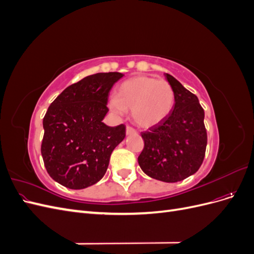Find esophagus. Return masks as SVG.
<instances>
[{
  "label": "esophagus",
  "instance_id": "34e87169",
  "mask_svg": "<svg viewBox=\"0 0 254 254\" xmlns=\"http://www.w3.org/2000/svg\"><path fill=\"white\" fill-rule=\"evenodd\" d=\"M126 133H127V134H133V133H136V131H135V130H134L132 127L127 126V127H126Z\"/></svg>",
  "mask_w": 254,
  "mask_h": 254
}]
</instances>
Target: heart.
<instances>
[{
  "mask_svg": "<svg viewBox=\"0 0 254 254\" xmlns=\"http://www.w3.org/2000/svg\"><path fill=\"white\" fill-rule=\"evenodd\" d=\"M174 103L175 94L170 82L148 76H134L118 87L110 107L118 114L131 110L135 124L148 128L165 120Z\"/></svg>",
  "mask_w": 254,
  "mask_h": 254,
  "instance_id": "heart-1",
  "label": "heart"
}]
</instances>
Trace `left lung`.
Returning <instances> with one entry per match:
<instances>
[{"label":"left lung","instance_id":"8db88e82","mask_svg":"<svg viewBox=\"0 0 254 254\" xmlns=\"http://www.w3.org/2000/svg\"><path fill=\"white\" fill-rule=\"evenodd\" d=\"M175 94L167 118L141 133L144 148L137 158L142 171L151 178L178 182L201 166L207 135L204 111L198 97L170 74H165Z\"/></svg>","mask_w":254,"mask_h":254}]
</instances>
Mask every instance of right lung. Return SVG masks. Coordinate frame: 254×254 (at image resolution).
Instances as JSON below:
<instances>
[{
	"mask_svg": "<svg viewBox=\"0 0 254 254\" xmlns=\"http://www.w3.org/2000/svg\"><path fill=\"white\" fill-rule=\"evenodd\" d=\"M122 73H97L64 89L43 118L41 155L52 178L61 186L81 190L101 180L111 152L124 140L126 127L103 123L109 111V92Z\"/></svg>",
	"mask_w": 254,
	"mask_h": 254,
	"instance_id": "right-lung-1",
	"label": "right lung"
}]
</instances>
